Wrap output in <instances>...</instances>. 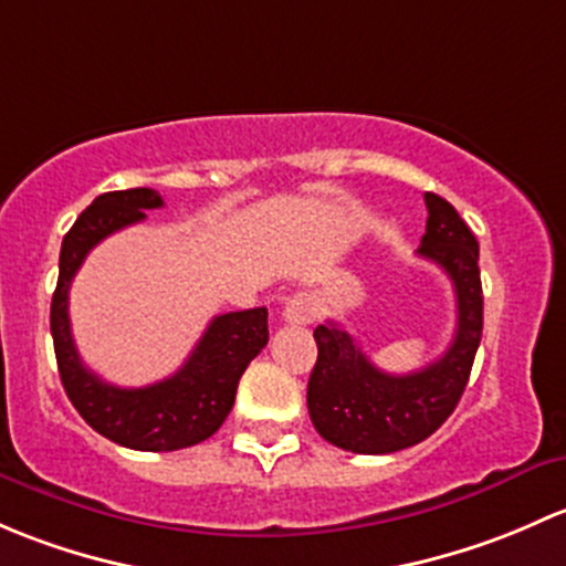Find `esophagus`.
<instances>
[{
  "label": "esophagus",
  "mask_w": 566,
  "mask_h": 566,
  "mask_svg": "<svg viewBox=\"0 0 566 566\" xmlns=\"http://www.w3.org/2000/svg\"><path fill=\"white\" fill-rule=\"evenodd\" d=\"M283 322L289 324H311L316 318V300L311 294H294L285 300L281 311Z\"/></svg>",
  "instance_id": "obj_1"
}]
</instances>
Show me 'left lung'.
I'll use <instances>...</instances> for the list:
<instances>
[{
  "label": "left lung",
  "instance_id": "8db88e82",
  "mask_svg": "<svg viewBox=\"0 0 566 566\" xmlns=\"http://www.w3.org/2000/svg\"><path fill=\"white\" fill-rule=\"evenodd\" d=\"M428 226L419 255L452 281L458 326L444 357L428 368L392 376L378 370L359 343L335 322L313 329L316 368L307 381V411L322 439L359 455H389L419 444L447 422L469 384L482 340L480 244L450 201L424 193Z\"/></svg>",
  "mask_w": 566,
  "mask_h": 566
}]
</instances>
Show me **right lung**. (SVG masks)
<instances>
[{"label":"right lung","instance_id":"1","mask_svg":"<svg viewBox=\"0 0 566 566\" xmlns=\"http://www.w3.org/2000/svg\"><path fill=\"white\" fill-rule=\"evenodd\" d=\"M157 207L163 198L149 188L97 196L62 240L60 281L51 300V335L70 403L97 433L142 452L185 450L209 439L229 417L244 368L270 340L266 307H253L214 316L182 368L149 387H114L81 363L67 316L70 283L97 242L142 223L147 209Z\"/></svg>","mask_w":566,"mask_h":566}]
</instances>
